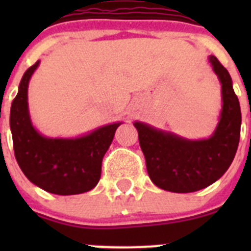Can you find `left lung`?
<instances>
[{"label": "left lung", "instance_id": "1", "mask_svg": "<svg viewBox=\"0 0 251 251\" xmlns=\"http://www.w3.org/2000/svg\"><path fill=\"white\" fill-rule=\"evenodd\" d=\"M208 61L223 94L220 121L210 138L191 141L134 122L150 178L166 191L187 194L207 187L227 171L238 150L241 110L231 76L217 57L211 55Z\"/></svg>", "mask_w": 251, "mask_h": 251}]
</instances>
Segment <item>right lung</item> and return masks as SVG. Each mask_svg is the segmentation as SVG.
I'll use <instances>...</instances> for the list:
<instances>
[{
    "label": "right lung",
    "mask_w": 251,
    "mask_h": 251,
    "mask_svg": "<svg viewBox=\"0 0 251 251\" xmlns=\"http://www.w3.org/2000/svg\"><path fill=\"white\" fill-rule=\"evenodd\" d=\"M39 64L26 70L11 105L10 127L17 163L31 182L50 194L66 196L90 191L100 179L101 161L122 123L108 124L77 138L41 136L31 123L27 104L28 81Z\"/></svg>",
    "instance_id": "add662e5"
}]
</instances>
